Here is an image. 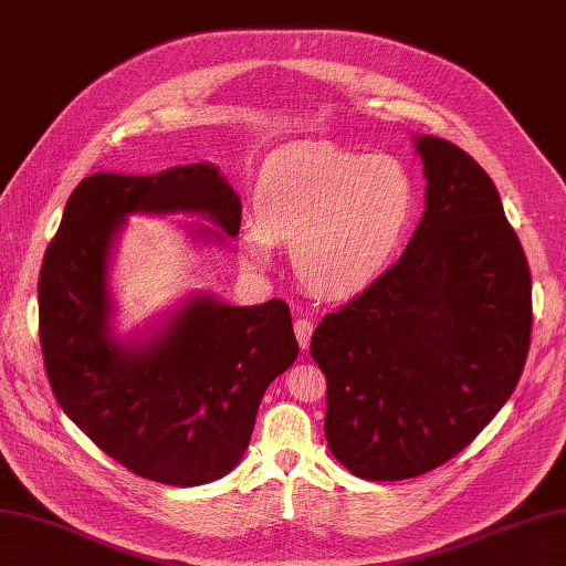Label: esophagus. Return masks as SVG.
Listing matches in <instances>:
<instances>
[{
    "mask_svg": "<svg viewBox=\"0 0 566 566\" xmlns=\"http://www.w3.org/2000/svg\"><path fill=\"white\" fill-rule=\"evenodd\" d=\"M294 333H296L301 349H308L311 335H313V321L311 318H296L294 321Z\"/></svg>",
    "mask_w": 566,
    "mask_h": 566,
    "instance_id": "obj_1",
    "label": "esophagus"
}]
</instances>
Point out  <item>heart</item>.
Returning <instances> with one entry per match:
<instances>
[{"mask_svg": "<svg viewBox=\"0 0 566 566\" xmlns=\"http://www.w3.org/2000/svg\"><path fill=\"white\" fill-rule=\"evenodd\" d=\"M417 207V180L398 156L301 144L262 168L241 260L262 272L272 243L292 241L296 277L313 294H357L396 260Z\"/></svg>", "mask_w": 566, "mask_h": 566, "instance_id": "1", "label": "heart"}]
</instances>
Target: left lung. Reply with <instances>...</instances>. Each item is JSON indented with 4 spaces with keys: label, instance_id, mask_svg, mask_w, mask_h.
Wrapping results in <instances>:
<instances>
[{
    "label": "left lung",
    "instance_id": "left-lung-1",
    "mask_svg": "<svg viewBox=\"0 0 566 566\" xmlns=\"http://www.w3.org/2000/svg\"><path fill=\"white\" fill-rule=\"evenodd\" d=\"M412 139L422 221L396 265L311 337L327 446L374 482L461 453L511 398L531 345V270L492 178L451 142Z\"/></svg>",
    "mask_w": 566,
    "mask_h": 566
}]
</instances>
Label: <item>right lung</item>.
<instances>
[{
    "label": "right lung",
    "mask_w": 566,
    "mask_h": 566,
    "mask_svg": "<svg viewBox=\"0 0 566 566\" xmlns=\"http://www.w3.org/2000/svg\"><path fill=\"white\" fill-rule=\"evenodd\" d=\"M129 214L202 217L217 229L195 223L192 233L219 245L241 229L239 195L214 164L84 178L38 280L45 371L101 451L147 480L197 488L241 463L262 396L298 357L292 315L282 298L231 306L195 292L120 337L111 262Z\"/></svg>",
    "instance_id": "1"
}]
</instances>
